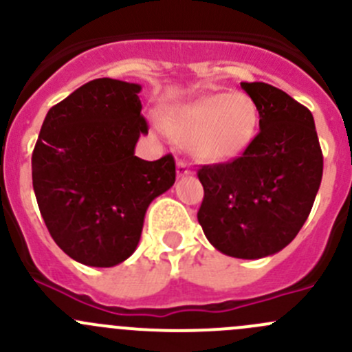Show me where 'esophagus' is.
Masks as SVG:
<instances>
[{
    "label": "esophagus",
    "mask_w": 352,
    "mask_h": 352,
    "mask_svg": "<svg viewBox=\"0 0 352 352\" xmlns=\"http://www.w3.org/2000/svg\"><path fill=\"white\" fill-rule=\"evenodd\" d=\"M192 168H190V165L187 162H179L177 163V177H180V179H184V177H189L192 175Z\"/></svg>",
    "instance_id": "34e87169"
}]
</instances>
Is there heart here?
Wrapping results in <instances>:
<instances>
[{
	"label": "heart",
	"mask_w": 352,
	"mask_h": 352,
	"mask_svg": "<svg viewBox=\"0 0 352 352\" xmlns=\"http://www.w3.org/2000/svg\"><path fill=\"white\" fill-rule=\"evenodd\" d=\"M258 127V107L242 91L202 95L166 117V129L196 158L228 163L240 158Z\"/></svg>",
	"instance_id": "heart-1"
}]
</instances>
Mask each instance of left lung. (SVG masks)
<instances>
[{
	"label": "left lung",
	"mask_w": 352,
	"mask_h": 352,
	"mask_svg": "<svg viewBox=\"0 0 352 352\" xmlns=\"http://www.w3.org/2000/svg\"><path fill=\"white\" fill-rule=\"evenodd\" d=\"M242 88L257 104L261 131L240 158L199 168L197 219L216 250L254 261L298 235L320 187L324 156L310 110L272 85Z\"/></svg>",
	"instance_id": "8db88e82"
}]
</instances>
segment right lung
<instances>
[{
	"mask_svg": "<svg viewBox=\"0 0 352 352\" xmlns=\"http://www.w3.org/2000/svg\"><path fill=\"white\" fill-rule=\"evenodd\" d=\"M141 85L98 78L45 116L32 153V182L49 233L73 261L113 267L136 250L151 201L175 182L166 155H134L148 134Z\"/></svg>",
	"mask_w": 352,
	"mask_h": 352,
	"instance_id": "1",
	"label": "right lung"
}]
</instances>
